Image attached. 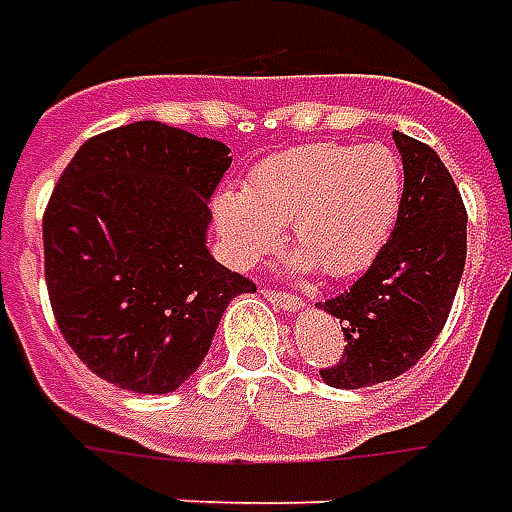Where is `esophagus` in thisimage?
<instances>
[{"label":"esophagus","mask_w":512,"mask_h":512,"mask_svg":"<svg viewBox=\"0 0 512 512\" xmlns=\"http://www.w3.org/2000/svg\"><path fill=\"white\" fill-rule=\"evenodd\" d=\"M263 294H266V297H269L280 311L303 309V300H300V297H294V294H286V291H274V289H263Z\"/></svg>","instance_id":"esophagus-1"}]
</instances>
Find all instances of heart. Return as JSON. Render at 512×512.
<instances>
[{
  "label": "heart",
  "instance_id": "obj_1",
  "mask_svg": "<svg viewBox=\"0 0 512 512\" xmlns=\"http://www.w3.org/2000/svg\"><path fill=\"white\" fill-rule=\"evenodd\" d=\"M402 206V161L385 144H300L263 158L243 189L212 198V218L235 266H255L283 238L291 266L328 277L365 272L385 249Z\"/></svg>",
  "mask_w": 512,
  "mask_h": 512
}]
</instances>
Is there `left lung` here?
Masks as SVG:
<instances>
[{
  "label": "left lung",
  "instance_id": "1",
  "mask_svg": "<svg viewBox=\"0 0 512 512\" xmlns=\"http://www.w3.org/2000/svg\"><path fill=\"white\" fill-rule=\"evenodd\" d=\"M405 186L391 238L351 289L317 309L340 320L343 360L323 368L331 388H368L414 368L448 320L467 255V212L442 158L394 133Z\"/></svg>",
  "mask_w": 512,
  "mask_h": 512
}]
</instances>
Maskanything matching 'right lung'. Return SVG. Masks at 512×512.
Masks as SVG:
<instances>
[{"mask_svg":"<svg viewBox=\"0 0 512 512\" xmlns=\"http://www.w3.org/2000/svg\"><path fill=\"white\" fill-rule=\"evenodd\" d=\"M229 164L221 141L135 121L84 141L62 172L42 223L47 294L67 345L101 379L175 391L229 300L255 291L206 246Z\"/></svg>","mask_w":512,"mask_h":512,"instance_id":"add662e5","label":"right lung"}]
</instances>
